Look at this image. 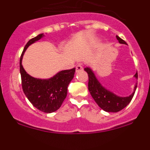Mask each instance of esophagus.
<instances>
[{
    "label": "esophagus",
    "instance_id": "obj_1",
    "mask_svg": "<svg viewBox=\"0 0 150 150\" xmlns=\"http://www.w3.org/2000/svg\"><path fill=\"white\" fill-rule=\"evenodd\" d=\"M83 67H82L81 64H78V65H76V72H79V71H83Z\"/></svg>",
    "mask_w": 150,
    "mask_h": 150
}]
</instances>
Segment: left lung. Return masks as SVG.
Masks as SVG:
<instances>
[{
	"instance_id": "left-lung-1",
	"label": "left lung",
	"mask_w": 150,
	"mask_h": 150,
	"mask_svg": "<svg viewBox=\"0 0 150 150\" xmlns=\"http://www.w3.org/2000/svg\"><path fill=\"white\" fill-rule=\"evenodd\" d=\"M116 39L120 43L126 44V42L116 35ZM86 71L88 76V91L93 98L95 101L98 105L104 110L106 112H116L124 109L129 104L132 99L133 98L134 92L137 88V86L135 85L133 93L128 97H120L112 93V91L107 90L104 88L98 80L95 74L90 67H86L84 69ZM134 77L137 79V73L134 75Z\"/></svg>"
}]
</instances>
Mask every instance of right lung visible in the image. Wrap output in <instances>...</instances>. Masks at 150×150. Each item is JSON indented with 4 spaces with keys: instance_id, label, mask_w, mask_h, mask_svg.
I'll return each mask as SVG.
<instances>
[{
    "instance_id": "obj_1",
    "label": "right lung",
    "mask_w": 150,
    "mask_h": 150,
    "mask_svg": "<svg viewBox=\"0 0 150 150\" xmlns=\"http://www.w3.org/2000/svg\"><path fill=\"white\" fill-rule=\"evenodd\" d=\"M40 34L30 39L25 45L20 57V74L24 93L34 107L42 112L50 113L59 110L67 94V86L73 79L75 68L64 70L50 79L34 78L27 74L22 64V57L30 45L43 37Z\"/></svg>"
}]
</instances>
